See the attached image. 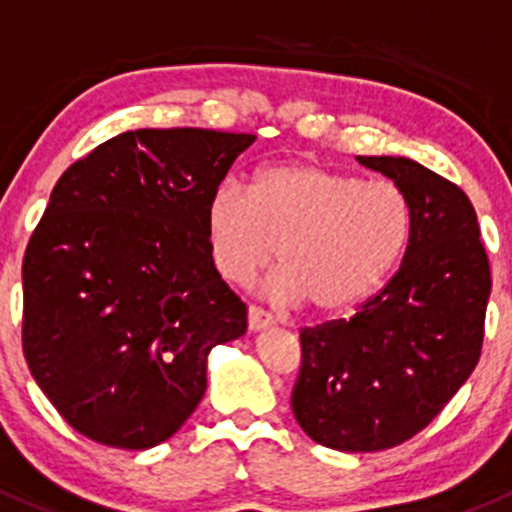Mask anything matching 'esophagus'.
<instances>
[{"mask_svg": "<svg viewBox=\"0 0 512 512\" xmlns=\"http://www.w3.org/2000/svg\"><path fill=\"white\" fill-rule=\"evenodd\" d=\"M271 324H273V320L271 317H266V312H263L261 307H256V305L249 307V329L251 332H261V329L271 327Z\"/></svg>", "mask_w": 512, "mask_h": 512, "instance_id": "1", "label": "esophagus"}]
</instances>
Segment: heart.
Masks as SVG:
<instances>
[{
  "mask_svg": "<svg viewBox=\"0 0 512 512\" xmlns=\"http://www.w3.org/2000/svg\"><path fill=\"white\" fill-rule=\"evenodd\" d=\"M205 229L214 271L227 283H251L278 256L273 298L339 315L364 302L405 254L412 205L390 180L280 163L256 173L249 192H214Z\"/></svg>",
  "mask_w": 512,
  "mask_h": 512,
  "instance_id": "1",
  "label": "heart"
}]
</instances>
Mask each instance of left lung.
Segmentation results:
<instances>
[{
	"instance_id": "1",
	"label": "left lung",
	"mask_w": 512,
	"mask_h": 512,
	"mask_svg": "<svg viewBox=\"0 0 512 512\" xmlns=\"http://www.w3.org/2000/svg\"><path fill=\"white\" fill-rule=\"evenodd\" d=\"M359 163L408 192V249L351 320L302 329L290 403L322 447L381 452L425 430L476 368L491 266L459 185L410 158L359 156Z\"/></svg>"
}]
</instances>
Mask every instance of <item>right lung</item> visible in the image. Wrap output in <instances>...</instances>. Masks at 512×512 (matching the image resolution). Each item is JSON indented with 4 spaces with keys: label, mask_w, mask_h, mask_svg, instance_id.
<instances>
[{
    "label": "right lung",
    "mask_w": 512,
    "mask_h": 512,
    "mask_svg": "<svg viewBox=\"0 0 512 512\" xmlns=\"http://www.w3.org/2000/svg\"><path fill=\"white\" fill-rule=\"evenodd\" d=\"M254 134L136 129L60 175L26 246L21 346L63 420L92 442H166L207 390V354L246 332L214 271L205 214Z\"/></svg>",
    "instance_id": "add662e5"
}]
</instances>
